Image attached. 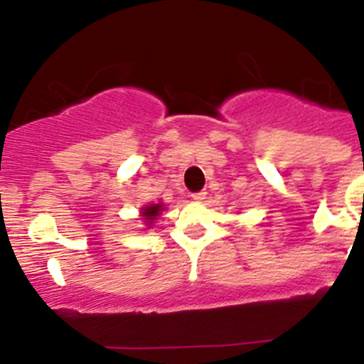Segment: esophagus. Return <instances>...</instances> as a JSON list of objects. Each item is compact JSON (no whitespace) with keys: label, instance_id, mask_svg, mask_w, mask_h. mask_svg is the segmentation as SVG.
<instances>
[{"label":"esophagus","instance_id":"1","mask_svg":"<svg viewBox=\"0 0 364 364\" xmlns=\"http://www.w3.org/2000/svg\"><path fill=\"white\" fill-rule=\"evenodd\" d=\"M205 195H208V193H205V191H197V193H193L191 197H193V200L200 202V200H204Z\"/></svg>","mask_w":364,"mask_h":364}]
</instances>
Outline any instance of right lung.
Listing matches in <instances>:
<instances>
[{
	"label": "right lung",
	"mask_w": 364,
	"mask_h": 364,
	"mask_svg": "<svg viewBox=\"0 0 364 364\" xmlns=\"http://www.w3.org/2000/svg\"><path fill=\"white\" fill-rule=\"evenodd\" d=\"M160 211H162V205H160V204L147 205V208H144V210H142V217H144V220H146L147 224H149V226H151V222H153L154 218L159 217Z\"/></svg>",
	"instance_id": "add662e5"
}]
</instances>
